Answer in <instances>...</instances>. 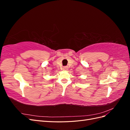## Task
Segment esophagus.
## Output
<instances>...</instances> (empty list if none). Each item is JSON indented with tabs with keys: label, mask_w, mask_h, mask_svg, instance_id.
<instances>
[{
	"label": "esophagus",
	"mask_w": 130,
	"mask_h": 130,
	"mask_svg": "<svg viewBox=\"0 0 130 130\" xmlns=\"http://www.w3.org/2000/svg\"><path fill=\"white\" fill-rule=\"evenodd\" d=\"M68 67H67V66H66V67H63V70H67L68 69Z\"/></svg>",
	"instance_id": "obj_1"
}]
</instances>
